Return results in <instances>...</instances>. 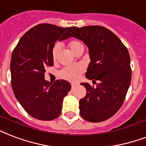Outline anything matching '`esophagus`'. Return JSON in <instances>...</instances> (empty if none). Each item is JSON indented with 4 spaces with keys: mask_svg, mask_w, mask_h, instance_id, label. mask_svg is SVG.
I'll return each instance as SVG.
<instances>
[{
    "mask_svg": "<svg viewBox=\"0 0 146 146\" xmlns=\"http://www.w3.org/2000/svg\"><path fill=\"white\" fill-rule=\"evenodd\" d=\"M76 85H77V84H75V83L71 84V88H72V89H73V88H75Z\"/></svg>",
    "mask_w": 146,
    "mask_h": 146,
    "instance_id": "34e87169",
    "label": "esophagus"
}]
</instances>
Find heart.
<instances>
[{"instance_id":"b5f03b06","label":"heart","mask_w":146,"mask_h":146,"mask_svg":"<svg viewBox=\"0 0 146 146\" xmlns=\"http://www.w3.org/2000/svg\"><path fill=\"white\" fill-rule=\"evenodd\" d=\"M82 45L81 42L78 40H71L68 43L70 48L72 52L74 51L76 48L78 46ZM59 46L55 44L53 46L52 50V59L55 61L58 58V54L59 52ZM85 71V67L82 64H73L66 66L63 67L62 69L58 72V76L60 78L69 82H76L79 79V76L82 73Z\"/></svg>"}]
</instances>
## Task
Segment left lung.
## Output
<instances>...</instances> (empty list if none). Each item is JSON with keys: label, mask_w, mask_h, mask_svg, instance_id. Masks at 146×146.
I'll list each match as a JSON object with an SVG mask.
<instances>
[{"label": "left lung", "mask_w": 146, "mask_h": 146, "mask_svg": "<svg viewBox=\"0 0 146 146\" xmlns=\"http://www.w3.org/2000/svg\"><path fill=\"white\" fill-rule=\"evenodd\" d=\"M72 36L89 49L91 62L85 76L95 83L98 81L96 87L81 83L87 93L79 100L80 115L91 122L107 120L122 106L131 84L128 50L114 33L102 26L72 27L65 37Z\"/></svg>", "instance_id": "obj_1"}]
</instances>
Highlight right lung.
Returning a JSON list of instances; mask_svg holds the SVG:
<instances>
[{"label":"right lung","instance_id":"1","mask_svg":"<svg viewBox=\"0 0 146 146\" xmlns=\"http://www.w3.org/2000/svg\"><path fill=\"white\" fill-rule=\"evenodd\" d=\"M69 28L40 24L31 28L20 39L12 53L11 83L14 94L24 110L32 117L42 121L58 118L63 99L71 89L70 82L45 80L47 67L53 66L52 50L54 42L67 39Z\"/></svg>","mask_w":146,"mask_h":146}]
</instances>
